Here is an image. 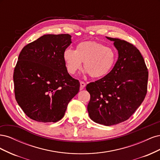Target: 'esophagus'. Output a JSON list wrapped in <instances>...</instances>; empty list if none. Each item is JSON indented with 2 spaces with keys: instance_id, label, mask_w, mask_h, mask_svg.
Returning a JSON list of instances; mask_svg holds the SVG:
<instances>
[{
  "instance_id": "obj_1",
  "label": "esophagus",
  "mask_w": 160,
  "mask_h": 160,
  "mask_svg": "<svg viewBox=\"0 0 160 160\" xmlns=\"http://www.w3.org/2000/svg\"><path fill=\"white\" fill-rule=\"evenodd\" d=\"M85 85H86V83H85V82L81 81V82H80V90L83 89L85 87Z\"/></svg>"
}]
</instances>
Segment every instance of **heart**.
I'll list each match as a JSON object with an SVG mask.
<instances>
[{
    "mask_svg": "<svg viewBox=\"0 0 160 160\" xmlns=\"http://www.w3.org/2000/svg\"><path fill=\"white\" fill-rule=\"evenodd\" d=\"M67 71L74 75L84 62L86 73L95 79L107 76L112 71L118 54L111 47L97 41H83L77 45L75 50L67 49L62 52Z\"/></svg>",
    "mask_w": 160,
    "mask_h": 160,
    "instance_id": "heart-1",
    "label": "heart"
}]
</instances>
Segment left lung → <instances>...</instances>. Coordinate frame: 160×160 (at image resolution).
<instances>
[{"mask_svg": "<svg viewBox=\"0 0 160 160\" xmlns=\"http://www.w3.org/2000/svg\"><path fill=\"white\" fill-rule=\"evenodd\" d=\"M118 51V59L109 73L90 83L88 105L89 118L110 126L128 119L142 104L147 93L148 71L139 51L131 43L108 37Z\"/></svg>", "mask_w": 160, "mask_h": 160, "instance_id": "8db88e82", "label": "left lung"}]
</instances>
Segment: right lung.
Listing matches in <instances>:
<instances>
[{"label": "right lung", "mask_w": 160, "mask_h": 160, "mask_svg": "<svg viewBox=\"0 0 160 160\" xmlns=\"http://www.w3.org/2000/svg\"><path fill=\"white\" fill-rule=\"evenodd\" d=\"M71 43L69 34L45 35L23 47L14 70V95L28 118L57 122L65 115L80 83L68 73L62 52Z\"/></svg>", "instance_id": "1"}]
</instances>
